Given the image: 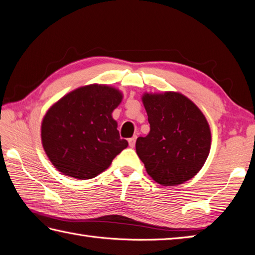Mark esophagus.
<instances>
[{
    "label": "esophagus",
    "mask_w": 255,
    "mask_h": 255,
    "mask_svg": "<svg viewBox=\"0 0 255 255\" xmlns=\"http://www.w3.org/2000/svg\"><path fill=\"white\" fill-rule=\"evenodd\" d=\"M128 142H129V146H130L131 148H133L134 147V143H136V136L130 138V139H128Z\"/></svg>",
    "instance_id": "esophagus-1"
}]
</instances>
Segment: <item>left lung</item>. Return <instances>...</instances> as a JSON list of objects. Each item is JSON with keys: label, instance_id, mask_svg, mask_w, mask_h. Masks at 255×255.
Segmentation results:
<instances>
[{"label": "left lung", "instance_id": "left-lung-1", "mask_svg": "<svg viewBox=\"0 0 255 255\" xmlns=\"http://www.w3.org/2000/svg\"><path fill=\"white\" fill-rule=\"evenodd\" d=\"M150 131L138 137L136 152L157 183L173 187L201 170L211 148V130L200 109L178 92L144 93Z\"/></svg>", "mask_w": 255, "mask_h": 255}]
</instances>
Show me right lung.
Returning <instances> with one entry per match:
<instances>
[{"label":"right lung","instance_id":"right-lung-1","mask_svg":"<svg viewBox=\"0 0 255 255\" xmlns=\"http://www.w3.org/2000/svg\"><path fill=\"white\" fill-rule=\"evenodd\" d=\"M122 101L119 89L91 84L74 89L47 109L41 126L42 144L59 172L79 180L95 178L127 148L112 116Z\"/></svg>","mask_w":255,"mask_h":255}]
</instances>
